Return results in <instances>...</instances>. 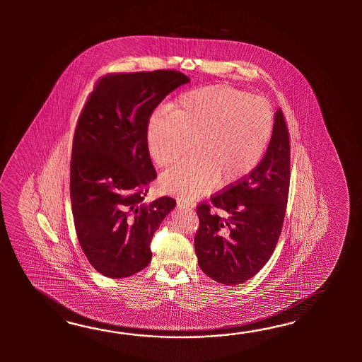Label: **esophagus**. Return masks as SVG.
<instances>
[{
	"label": "esophagus",
	"mask_w": 362,
	"mask_h": 362,
	"mask_svg": "<svg viewBox=\"0 0 362 362\" xmlns=\"http://www.w3.org/2000/svg\"><path fill=\"white\" fill-rule=\"evenodd\" d=\"M177 207L184 208V209H192V208L195 207V204L192 203V202H185V200L178 199Z\"/></svg>",
	"instance_id": "esophagus-1"
}]
</instances>
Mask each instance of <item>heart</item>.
Here are the masks:
<instances>
[{
    "label": "heart",
    "instance_id": "obj_1",
    "mask_svg": "<svg viewBox=\"0 0 362 362\" xmlns=\"http://www.w3.org/2000/svg\"><path fill=\"white\" fill-rule=\"evenodd\" d=\"M170 115L155 114L147 124L148 153L168 167L194 144L195 156L167 170L160 184L185 200L206 195L220 181L237 184L257 167L273 133V111L259 95L229 85H211L181 94Z\"/></svg>",
    "mask_w": 362,
    "mask_h": 362
}]
</instances>
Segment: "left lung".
<instances>
[{"mask_svg": "<svg viewBox=\"0 0 362 362\" xmlns=\"http://www.w3.org/2000/svg\"><path fill=\"white\" fill-rule=\"evenodd\" d=\"M290 187V139L278 108L269 146L247 177L197 208L194 238L200 269L223 285H240L257 274L277 245ZM221 209L223 216L210 211Z\"/></svg>", "mask_w": 362, "mask_h": 362, "instance_id": "left-lung-1", "label": "left lung"}]
</instances>
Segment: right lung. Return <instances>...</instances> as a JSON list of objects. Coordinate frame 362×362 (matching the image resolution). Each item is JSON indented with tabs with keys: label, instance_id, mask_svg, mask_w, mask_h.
I'll list each match as a JSON object with an SVG mask.
<instances>
[{
	"label": "right lung",
	"instance_id": "1",
	"mask_svg": "<svg viewBox=\"0 0 362 362\" xmlns=\"http://www.w3.org/2000/svg\"><path fill=\"white\" fill-rule=\"evenodd\" d=\"M190 78L170 69L100 78L78 117L69 192L77 239L105 277H131L151 262L150 243L176 200L144 203L156 172L147 148L150 116Z\"/></svg>",
	"mask_w": 362,
	"mask_h": 362
}]
</instances>
